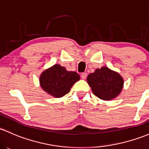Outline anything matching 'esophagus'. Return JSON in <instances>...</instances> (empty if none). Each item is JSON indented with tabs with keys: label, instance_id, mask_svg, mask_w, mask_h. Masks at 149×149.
<instances>
[{
	"label": "esophagus",
	"instance_id": "34e87169",
	"mask_svg": "<svg viewBox=\"0 0 149 149\" xmlns=\"http://www.w3.org/2000/svg\"><path fill=\"white\" fill-rule=\"evenodd\" d=\"M86 77H87V73L83 72V73H81V78H82L83 79H86Z\"/></svg>",
	"mask_w": 149,
	"mask_h": 149
}]
</instances>
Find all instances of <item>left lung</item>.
Instances as JSON below:
<instances>
[{"mask_svg":"<svg viewBox=\"0 0 149 149\" xmlns=\"http://www.w3.org/2000/svg\"><path fill=\"white\" fill-rule=\"evenodd\" d=\"M87 81L93 94L104 100L117 97L122 91L124 83L120 75L107 67L96 69L94 73L88 75Z\"/></svg>","mask_w":149,"mask_h":149,"instance_id":"8db88e82","label":"left lung"}]
</instances>
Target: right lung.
<instances>
[{"instance_id":"right-lung-1","label":"right lung","mask_w":149,"mask_h":149,"mask_svg":"<svg viewBox=\"0 0 149 149\" xmlns=\"http://www.w3.org/2000/svg\"><path fill=\"white\" fill-rule=\"evenodd\" d=\"M79 79L76 72L68 71L64 67L55 64L42 73L40 81L44 91L54 97H61L68 93Z\"/></svg>"}]
</instances>
